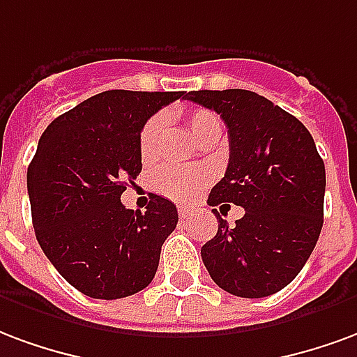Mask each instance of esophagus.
Segmentation results:
<instances>
[{"mask_svg": "<svg viewBox=\"0 0 357 357\" xmlns=\"http://www.w3.org/2000/svg\"><path fill=\"white\" fill-rule=\"evenodd\" d=\"M190 213H192V211H190V207H181V209H178V215H181V218H186Z\"/></svg>", "mask_w": 357, "mask_h": 357, "instance_id": "obj_1", "label": "esophagus"}]
</instances>
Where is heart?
Masks as SVG:
<instances>
[{
    "label": "heart",
    "instance_id": "b5f03b06",
    "mask_svg": "<svg viewBox=\"0 0 357 357\" xmlns=\"http://www.w3.org/2000/svg\"><path fill=\"white\" fill-rule=\"evenodd\" d=\"M186 125L190 131L194 132V137H197L199 140L211 132H220L222 129L220 119L209 110L190 112L186 116ZM163 129H165V121L161 116H153L142 127L139 137V150L144 163H150L158 158ZM207 182H209L207 171L192 167V165H176V163H169L165 167H161L155 175L158 192L171 199H176V202L192 199L196 194H199V190L204 188Z\"/></svg>",
    "mask_w": 357,
    "mask_h": 357
}]
</instances>
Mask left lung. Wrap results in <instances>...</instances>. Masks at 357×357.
Wrapping results in <instances>:
<instances>
[{"instance_id":"left-lung-1","label":"left lung","mask_w":357,"mask_h":357,"mask_svg":"<svg viewBox=\"0 0 357 357\" xmlns=\"http://www.w3.org/2000/svg\"><path fill=\"white\" fill-rule=\"evenodd\" d=\"M228 127L230 158L207 204L239 205L245 215L202 247L213 282L230 295L261 298L293 282L324 226L325 165L295 116L245 89L190 91Z\"/></svg>"}]
</instances>
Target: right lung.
Wrapping results in <instances>:
<instances>
[{
    "label": "right lung",
    "instance_id": "obj_1",
    "mask_svg": "<svg viewBox=\"0 0 357 357\" xmlns=\"http://www.w3.org/2000/svg\"><path fill=\"white\" fill-rule=\"evenodd\" d=\"M184 91H104L51 121L28 167L38 243L59 274L91 298L135 295L155 275L175 204L153 194L146 211L125 209V178L142 171L139 137Z\"/></svg>",
    "mask_w": 357,
    "mask_h": 357
}]
</instances>
